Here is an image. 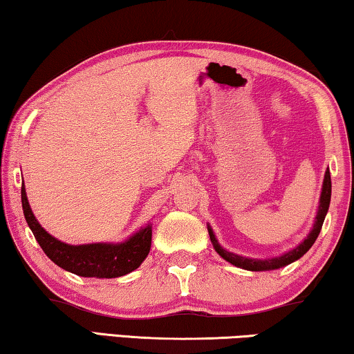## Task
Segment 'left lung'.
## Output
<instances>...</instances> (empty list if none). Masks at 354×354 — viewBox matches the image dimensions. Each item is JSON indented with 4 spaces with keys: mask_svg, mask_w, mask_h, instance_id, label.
Masks as SVG:
<instances>
[{
    "mask_svg": "<svg viewBox=\"0 0 354 354\" xmlns=\"http://www.w3.org/2000/svg\"><path fill=\"white\" fill-rule=\"evenodd\" d=\"M329 203H330V172L329 169L326 171L324 176V182H323V192H322V198H319V207H318V215H317V221H315L313 230L310 231L307 239H304V242L299 243L296 248H292L291 252H288L285 254H281L279 258H272V259H250V258H243L239 257V254H234L231 252H226L225 248H221L218 241L215 239L214 231L210 230L209 226V236H210V242L214 243V248L216 250V253L220 254L223 259H226L227 263H231L237 268H242L245 270H272V269H279L283 268V266L291 264L292 261L299 259L301 257L306 254L310 247L313 245L315 241H317L319 231H322L324 216L328 214L329 209Z\"/></svg>",
    "mask_w": 354,
    "mask_h": 354,
    "instance_id": "1",
    "label": "left lung"
}]
</instances>
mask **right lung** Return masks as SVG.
Listing matches in <instances>:
<instances>
[{
	"label": "right lung",
	"instance_id": "1",
	"mask_svg": "<svg viewBox=\"0 0 354 354\" xmlns=\"http://www.w3.org/2000/svg\"><path fill=\"white\" fill-rule=\"evenodd\" d=\"M21 207L30 230L44 253L59 268L80 277L115 279L138 269L147 258L151 245V226L136 232L123 243H88V245H68L52 237L32 215L26 199L25 187H21Z\"/></svg>",
	"mask_w": 354,
	"mask_h": 354
}]
</instances>
